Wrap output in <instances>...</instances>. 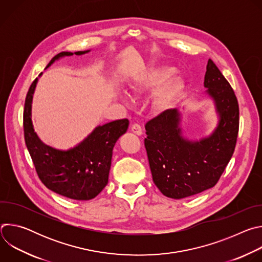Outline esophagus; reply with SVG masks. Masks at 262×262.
Listing matches in <instances>:
<instances>
[{
	"mask_svg": "<svg viewBox=\"0 0 262 262\" xmlns=\"http://www.w3.org/2000/svg\"><path fill=\"white\" fill-rule=\"evenodd\" d=\"M130 129H132V132H133L134 134H136V135H138V136H141V135L143 134V129H142L141 125L138 124V123H134V124L132 125Z\"/></svg>",
	"mask_w": 262,
	"mask_h": 262,
	"instance_id": "obj_1",
	"label": "esophagus"
}]
</instances>
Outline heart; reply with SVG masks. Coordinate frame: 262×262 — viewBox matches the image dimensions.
Segmentation results:
<instances>
[{"mask_svg":"<svg viewBox=\"0 0 262 262\" xmlns=\"http://www.w3.org/2000/svg\"><path fill=\"white\" fill-rule=\"evenodd\" d=\"M176 69L168 65H160L149 69L128 87V94L121 93L120 98L126 105H132L133 98L151 92L163 85L157 96L154 104L157 108H163L169 102L180 95L184 89V83L179 77H173Z\"/></svg>","mask_w":262,"mask_h":262,"instance_id":"heart-1","label":"heart"}]
</instances>
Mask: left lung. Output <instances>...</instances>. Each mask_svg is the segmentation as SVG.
<instances>
[{"label": "left lung", "instance_id": "1", "mask_svg": "<svg viewBox=\"0 0 262 262\" xmlns=\"http://www.w3.org/2000/svg\"><path fill=\"white\" fill-rule=\"evenodd\" d=\"M204 87L219 119L209 136L195 141L184 138L177 108L166 110L145 125L144 143L152 179L166 197L182 199L212 188L234 152L239 123L237 98L210 59Z\"/></svg>", "mask_w": 262, "mask_h": 262}]
</instances>
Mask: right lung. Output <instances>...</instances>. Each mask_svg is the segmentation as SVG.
I'll return each mask as SVG.
<instances>
[{
    "label": "right lung",
    "mask_w": 262,
    "mask_h": 262,
    "mask_svg": "<svg viewBox=\"0 0 262 262\" xmlns=\"http://www.w3.org/2000/svg\"><path fill=\"white\" fill-rule=\"evenodd\" d=\"M89 52H62L51 60L47 68L63 57ZM37 82L38 78L27 93L24 110L25 141L37 174L49 190L61 196L73 200L93 199L107 184L113 148L126 133L129 122L120 119L98 125L81 143L67 150L47 145L36 134L32 122V101Z\"/></svg>",
    "instance_id": "add662e5"
}]
</instances>
